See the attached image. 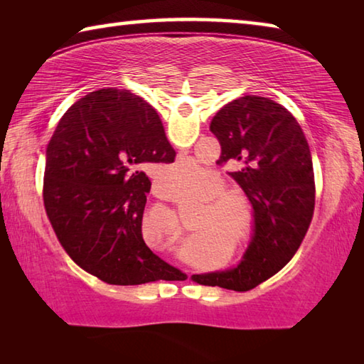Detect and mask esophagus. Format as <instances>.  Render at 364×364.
I'll list each match as a JSON object with an SVG mask.
<instances>
[{
    "mask_svg": "<svg viewBox=\"0 0 364 364\" xmlns=\"http://www.w3.org/2000/svg\"><path fill=\"white\" fill-rule=\"evenodd\" d=\"M154 194H159L160 196V191L156 186H154Z\"/></svg>",
    "mask_w": 364,
    "mask_h": 364,
    "instance_id": "1",
    "label": "esophagus"
}]
</instances>
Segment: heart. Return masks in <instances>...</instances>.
Instances as JSON below:
<instances>
[{"instance_id": "obj_1", "label": "heart", "mask_w": 364, "mask_h": 364, "mask_svg": "<svg viewBox=\"0 0 364 364\" xmlns=\"http://www.w3.org/2000/svg\"><path fill=\"white\" fill-rule=\"evenodd\" d=\"M210 183V171L193 160L170 164L157 176L162 193L173 200H189L199 197ZM226 200H218L217 207H225Z\"/></svg>"}]
</instances>
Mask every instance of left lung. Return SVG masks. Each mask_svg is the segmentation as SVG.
Instances as JSON below:
<instances>
[{
    "mask_svg": "<svg viewBox=\"0 0 364 364\" xmlns=\"http://www.w3.org/2000/svg\"><path fill=\"white\" fill-rule=\"evenodd\" d=\"M210 132L221 146L218 164L236 165L230 176L250 202L254 232L236 267L193 274V281L245 292L284 268L304 241L315 210L311 154L294 115L269 97L228 102Z\"/></svg>",
    "mask_w": 364,
    "mask_h": 364,
    "instance_id": "8db88e82",
    "label": "left lung"
}]
</instances>
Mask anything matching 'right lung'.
<instances>
[{
	"label": "right lung",
	"instance_id": "right-lung-1",
	"mask_svg": "<svg viewBox=\"0 0 364 364\" xmlns=\"http://www.w3.org/2000/svg\"><path fill=\"white\" fill-rule=\"evenodd\" d=\"M176 152L156 109L127 90H97L63 115L46 149L43 199L60 245L107 284L138 286L180 274L147 247L141 225L147 164Z\"/></svg>",
	"mask_w": 364,
	"mask_h": 364
}]
</instances>
